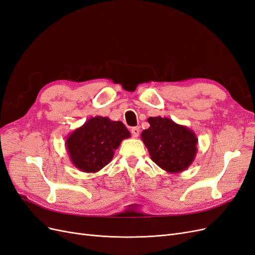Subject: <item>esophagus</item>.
I'll use <instances>...</instances> for the list:
<instances>
[{
	"instance_id": "esophagus-1",
	"label": "esophagus",
	"mask_w": 255,
	"mask_h": 255,
	"mask_svg": "<svg viewBox=\"0 0 255 255\" xmlns=\"http://www.w3.org/2000/svg\"><path fill=\"white\" fill-rule=\"evenodd\" d=\"M131 134L133 137H137L139 134V128L138 127H132L131 128Z\"/></svg>"
}]
</instances>
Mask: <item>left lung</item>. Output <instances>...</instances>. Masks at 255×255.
<instances>
[{
	"label": "left lung",
	"mask_w": 255,
	"mask_h": 255,
	"mask_svg": "<svg viewBox=\"0 0 255 255\" xmlns=\"http://www.w3.org/2000/svg\"><path fill=\"white\" fill-rule=\"evenodd\" d=\"M149 128L141 138L151 160L170 174L184 171L195 160L198 138L193 130L168 118H148Z\"/></svg>",
	"instance_id": "obj_1"
}]
</instances>
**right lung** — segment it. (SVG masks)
<instances>
[{"mask_svg": "<svg viewBox=\"0 0 255 255\" xmlns=\"http://www.w3.org/2000/svg\"><path fill=\"white\" fill-rule=\"evenodd\" d=\"M130 132L122 122L95 117L76 128L65 139L72 164L80 171L97 172L109 164Z\"/></svg>", "mask_w": 255, "mask_h": 255, "instance_id": "obj_1", "label": "right lung"}]
</instances>
